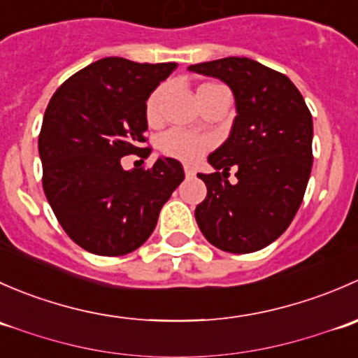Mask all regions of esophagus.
<instances>
[{
	"label": "esophagus",
	"instance_id": "esophagus-1",
	"mask_svg": "<svg viewBox=\"0 0 358 358\" xmlns=\"http://www.w3.org/2000/svg\"><path fill=\"white\" fill-rule=\"evenodd\" d=\"M185 176L187 178H194V176H196V171H194L192 168H189V166H185Z\"/></svg>",
	"mask_w": 358,
	"mask_h": 358
}]
</instances>
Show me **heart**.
Instances as JSON below:
<instances>
[{"mask_svg": "<svg viewBox=\"0 0 358 358\" xmlns=\"http://www.w3.org/2000/svg\"><path fill=\"white\" fill-rule=\"evenodd\" d=\"M220 85H202L197 90V93L206 92L209 88H216ZM162 93L164 90L156 88L149 95L145 102V117L150 124H156L159 121V112H161V102H162ZM159 150L164 156L176 159L182 162H194L197 161L206 150L209 149V140L204 136L192 135V133L180 131V129H169L164 135H161L157 142Z\"/></svg>", "mask_w": 358, "mask_h": 358, "instance_id": "obj_1", "label": "heart"}]
</instances>
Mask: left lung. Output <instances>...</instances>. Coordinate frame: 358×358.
Segmentation results:
<instances>
[{
    "label": "left lung",
    "instance_id": "left-lung-1",
    "mask_svg": "<svg viewBox=\"0 0 358 358\" xmlns=\"http://www.w3.org/2000/svg\"><path fill=\"white\" fill-rule=\"evenodd\" d=\"M189 71L230 86L237 115L202 175L208 196L196 208L202 236L227 252H252L279 239L294 218L312 171V114L291 79L246 57ZM238 169V183L226 180Z\"/></svg>",
    "mask_w": 358,
    "mask_h": 358
}]
</instances>
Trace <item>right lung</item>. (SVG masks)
Here are the masks:
<instances>
[{
    "instance_id": "add662e5",
    "label": "right lung",
    "mask_w": 358,
    "mask_h": 358,
    "mask_svg": "<svg viewBox=\"0 0 358 358\" xmlns=\"http://www.w3.org/2000/svg\"><path fill=\"white\" fill-rule=\"evenodd\" d=\"M175 69V62L107 57L71 76L46 107L38 142L43 189L67 236L93 255L121 256L142 246L185 178L171 157L149 169L121 166L129 154H150L140 147L145 102Z\"/></svg>"
}]
</instances>
